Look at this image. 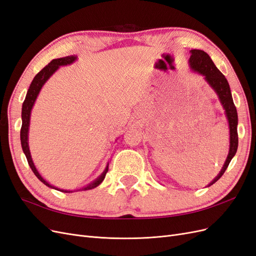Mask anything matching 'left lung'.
Returning <instances> with one entry per match:
<instances>
[{"mask_svg":"<svg viewBox=\"0 0 256 256\" xmlns=\"http://www.w3.org/2000/svg\"><path fill=\"white\" fill-rule=\"evenodd\" d=\"M191 56L189 58V66L192 69V72H198L204 76V80L208 83L214 92L218 96L220 104L224 109V113L228 118V128H230V150L228 154L226 157V162L221 168L220 173L216 175L214 180L209 184V186L214 184L219 178L224 174L226 170L228 168L230 160L233 159L238 148V132H237V125H238V115L236 106L232 97V92L228 82L226 76H224L218 68L216 67L210 56H208L203 50L193 49L190 51Z\"/></svg>","mask_w":256,"mask_h":256,"instance_id":"obj_1","label":"left lung"}]
</instances>
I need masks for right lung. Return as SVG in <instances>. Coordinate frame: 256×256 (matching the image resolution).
<instances>
[{
	"instance_id": "right-lung-1",
	"label": "right lung",
	"mask_w": 256,
	"mask_h": 256,
	"mask_svg": "<svg viewBox=\"0 0 256 256\" xmlns=\"http://www.w3.org/2000/svg\"><path fill=\"white\" fill-rule=\"evenodd\" d=\"M76 56H65V58H56L52 60L50 63L46 66L44 68H42V70L38 72L35 78L33 79L32 83H30V88L28 90L24 102L22 104V112H21V118H22V126H21V131H20V140H21V146H22V150L24 152L26 157L28 159V166L30 168H32L33 173L36 175V177L40 180L42 184H44L46 186H48L49 188L56 189L62 192H66V193H70L74 191H85V190H90L96 188L97 186H99L102 184L104 180L106 174L108 172V168H109V164H106V168L104 170V172L100 174L95 180H92L90 184L84 186V187L76 189V190H66V189H60L58 187H54L51 184H49L44 178L40 175V173L38 172V170L36 168L32 156H30V147H28V129H30V112H32V109L34 106V104L36 102V99L38 97V94H40V90L42 88V86L44 85V83L47 82L50 76L56 72L60 66H66V65H70L76 60Z\"/></svg>"
}]
</instances>
